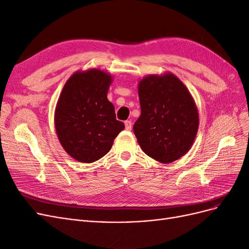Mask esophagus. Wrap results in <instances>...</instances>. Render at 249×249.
<instances>
[{"mask_svg":"<svg viewBox=\"0 0 249 249\" xmlns=\"http://www.w3.org/2000/svg\"><path fill=\"white\" fill-rule=\"evenodd\" d=\"M124 125H125V130H126V131H131V130H132L133 124H132L131 120H125V122H124Z\"/></svg>","mask_w":249,"mask_h":249,"instance_id":"34e87169","label":"esophagus"}]
</instances>
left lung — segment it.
I'll list each match as a JSON object with an SVG mask.
<instances>
[{
    "label": "left lung",
    "instance_id": "1",
    "mask_svg": "<svg viewBox=\"0 0 249 249\" xmlns=\"http://www.w3.org/2000/svg\"><path fill=\"white\" fill-rule=\"evenodd\" d=\"M140 117L133 130L140 147L161 163L184 156L198 129V112L190 92L172 73L148 76L139 83Z\"/></svg>",
    "mask_w": 249,
    "mask_h": 249
}]
</instances>
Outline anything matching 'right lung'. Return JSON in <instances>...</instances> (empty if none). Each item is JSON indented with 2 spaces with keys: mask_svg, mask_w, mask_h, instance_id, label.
I'll use <instances>...</instances> for the list:
<instances>
[{
  "mask_svg": "<svg viewBox=\"0 0 249 249\" xmlns=\"http://www.w3.org/2000/svg\"><path fill=\"white\" fill-rule=\"evenodd\" d=\"M112 78L100 70L76 72L57 103L55 126L66 153L83 163L101 159L124 129L107 99Z\"/></svg>",
  "mask_w": 249,
  "mask_h": 249,
  "instance_id": "add662e5",
  "label": "right lung"
}]
</instances>
